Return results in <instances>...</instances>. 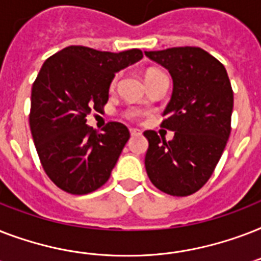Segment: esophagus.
I'll list each match as a JSON object with an SVG mask.
<instances>
[{
  "label": "esophagus",
  "mask_w": 261,
  "mask_h": 261,
  "mask_svg": "<svg viewBox=\"0 0 261 261\" xmlns=\"http://www.w3.org/2000/svg\"><path fill=\"white\" fill-rule=\"evenodd\" d=\"M130 134L131 137H135V135H141L142 133H141L139 130H137V128H130Z\"/></svg>",
  "instance_id": "esophagus-1"
}]
</instances>
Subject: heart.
<instances>
[{
    "label": "heart",
    "mask_w": 261,
    "mask_h": 261,
    "mask_svg": "<svg viewBox=\"0 0 261 261\" xmlns=\"http://www.w3.org/2000/svg\"><path fill=\"white\" fill-rule=\"evenodd\" d=\"M155 73H161V71H160V70H154V69H151V70H149L146 73V77H149V75L155 74ZM118 80H119V74L114 75V79L111 80V84H110L111 89H114V88L116 87V84H118ZM124 116H126L127 119H135V116H137V115H135L134 112H133V111H126V112H124Z\"/></svg>",
    "instance_id": "heart-1"
}]
</instances>
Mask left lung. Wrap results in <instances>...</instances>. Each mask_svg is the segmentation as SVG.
Returning a JSON list of instances; mask_svg holds the SVG:
<instances>
[{"label": "left lung", "mask_w": 261, "mask_h": 261, "mask_svg": "<svg viewBox=\"0 0 261 261\" xmlns=\"http://www.w3.org/2000/svg\"><path fill=\"white\" fill-rule=\"evenodd\" d=\"M168 69L173 93L161 127L174 131L172 141L153 130L145 167L150 181L172 196H188L202 188L214 172L231 130L233 89L226 69L199 47L145 51Z\"/></svg>", "instance_id": "left-lung-1"}]
</instances>
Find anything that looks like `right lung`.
Wrapping results in <instances>:
<instances>
[{"label":"right lung","instance_id":"right-lung-1","mask_svg":"<svg viewBox=\"0 0 261 261\" xmlns=\"http://www.w3.org/2000/svg\"><path fill=\"white\" fill-rule=\"evenodd\" d=\"M142 57L138 48L116 54L69 46L43 63L31 93V133L43 169L67 194H90L108 181L130 133L110 122L100 134L87 116L104 108L115 73Z\"/></svg>","mask_w":261,"mask_h":261}]
</instances>
